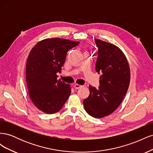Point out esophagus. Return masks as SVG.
<instances>
[{"label": "esophagus", "mask_w": 153, "mask_h": 153, "mask_svg": "<svg viewBox=\"0 0 153 153\" xmlns=\"http://www.w3.org/2000/svg\"><path fill=\"white\" fill-rule=\"evenodd\" d=\"M83 87H84V86L81 85H78L77 84L74 85V87H75V89H80V88H82Z\"/></svg>", "instance_id": "esophagus-1"}]
</instances>
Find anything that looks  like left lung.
Here are the masks:
<instances>
[{
	"label": "left lung",
	"mask_w": 153,
	"mask_h": 153,
	"mask_svg": "<svg viewBox=\"0 0 153 153\" xmlns=\"http://www.w3.org/2000/svg\"><path fill=\"white\" fill-rule=\"evenodd\" d=\"M98 55L96 71L101 73L98 89L89 85L90 94L84 100L86 112L101 118L114 112L121 103L130 82V69L122 50L111 43L94 39Z\"/></svg>",
	"instance_id": "1"
}]
</instances>
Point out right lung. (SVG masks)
Instances as JSON below:
<instances>
[{
    "label": "right lung",
    "mask_w": 153,
    "mask_h": 153,
    "mask_svg": "<svg viewBox=\"0 0 153 153\" xmlns=\"http://www.w3.org/2000/svg\"><path fill=\"white\" fill-rule=\"evenodd\" d=\"M79 44L61 38L39 41L32 48L26 65V81L30 100L47 114L61 110L71 94L70 85L57 80L69 50Z\"/></svg>",
    "instance_id": "1"
}]
</instances>
